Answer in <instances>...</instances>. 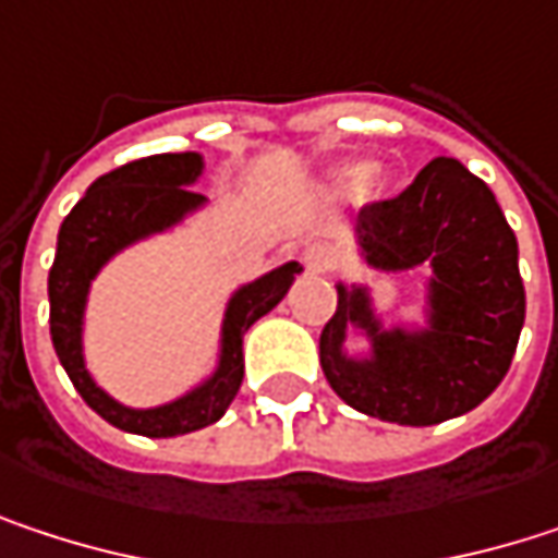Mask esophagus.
<instances>
[{"mask_svg":"<svg viewBox=\"0 0 558 558\" xmlns=\"http://www.w3.org/2000/svg\"><path fill=\"white\" fill-rule=\"evenodd\" d=\"M332 252L326 248V245H313V248H306L303 252V268L310 271V275H326L329 268H332Z\"/></svg>","mask_w":558,"mask_h":558,"instance_id":"34e87169","label":"esophagus"}]
</instances>
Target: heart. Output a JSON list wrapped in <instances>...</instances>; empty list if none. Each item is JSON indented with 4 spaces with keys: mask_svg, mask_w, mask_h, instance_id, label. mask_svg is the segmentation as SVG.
<instances>
[{
    "mask_svg": "<svg viewBox=\"0 0 558 558\" xmlns=\"http://www.w3.org/2000/svg\"><path fill=\"white\" fill-rule=\"evenodd\" d=\"M375 170L365 168V165H355V168H345L339 173V193H359V190H365V186H372L375 183Z\"/></svg>",
    "mask_w": 558,
    "mask_h": 558,
    "instance_id": "obj_1",
    "label": "heart"
}]
</instances>
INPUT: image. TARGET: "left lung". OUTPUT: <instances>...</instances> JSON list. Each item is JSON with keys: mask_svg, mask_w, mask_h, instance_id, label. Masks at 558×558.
Wrapping results in <instances>:
<instances>
[{"mask_svg": "<svg viewBox=\"0 0 558 558\" xmlns=\"http://www.w3.org/2000/svg\"><path fill=\"white\" fill-rule=\"evenodd\" d=\"M359 235L378 268L433 265L436 326L423 339L378 336L375 362H345L349 323L372 326V313L362 290L339 287L319 336L326 381L349 407L400 426L475 410L504 381L526 313L517 239L488 183L456 158H433L397 196L365 203Z\"/></svg>", "mask_w": 558, "mask_h": 558, "instance_id": "1", "label": "left lung"}]
</instances>
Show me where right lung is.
<instances>
[{
  "label": "right lung",
  "mask_w": 558,
  "mask_h": 558,
  "mask_svg": "<svg viewBox=\"0 0 558 558\" xmlns=\"http://www.w3.org/2000/svg\"><path fill=\"white\" fill-rule=\"evenodd\" d=\"M199 168H203L199 155L183 151V155L138 158V161H129L122 168L102 173L63 219L60 235H57L54 265L48 275L51 342L73 388L80 390V397L106 423L125 433L151 436V439L203 429L226 413V407L235 400L245 378L242 336L248 332L255 319H262L268 310L278 306L293 275L300 271L296 262H290L278 271H271L268 278L255 280L235 293L226 313L222 365L209 385L186 393L183 400L158 407V410H129L93 385L80 355V316H83L86 287L112 252L135 242L138 235L165 229L203 199L199 193L186 186L199 173Z\"/></svg>",
  "instance_id": "right-lung-1"
}]
</instances>
